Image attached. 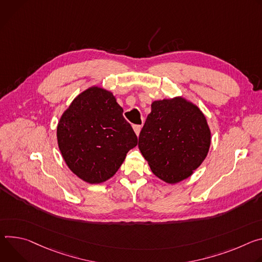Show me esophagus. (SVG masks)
<instances>
[{"mask_svg": "<svg viewBox=\"0 0 262 262\" xmlns=\"http://www.w3.org/2000/svg\"><path fill=\"white\" fill-rule=\"evenodd\" d=\"M133 130H134L135 134L138 136V135H139V133H140V130H141V126H139V125H135V126H133Z\"/></svg>", "mask_w": 262, "mask_h": 262, "instance_id": "34e87169", "label": "esophagus"}]
</instances>
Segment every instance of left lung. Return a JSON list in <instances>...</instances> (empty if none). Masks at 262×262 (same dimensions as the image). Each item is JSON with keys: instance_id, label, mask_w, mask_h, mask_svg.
I'll return each instance as SVG.
<instances>
[{"instance_id": "1", "label": "left lung", "mask_w": 262, "mask_h": 262, "mask_svg": "<svg viewBox=\"0 0 262 262\" xmlns=\"http://www.w3.org/2000/svg\"><path fill=\"white\" fill-rule=\"evenodd\" d=\"M138 148L154 175L168 184L190 177L205 160L211 132L204 113L183 97L154 101Z\"/></svg>"}]
</instances>
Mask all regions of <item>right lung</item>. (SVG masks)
<instances>
[{"label": "right lung", "instance_id": "add662e5", "mask_svg": "<svg viewBox=\"0 0 262 262\" xmlns=\"http://www.w3.org/2000/svg\"><path fill=\"white\" fill-rule=\"evenodd\" d=\"M123 111L110 91L94 85L79 94L60 116L58 147L69 168L84 182L109 180L136 147L137 137Z\"/></svg>", "mask_w": 262, "mask_h": 262}]
</instances>
